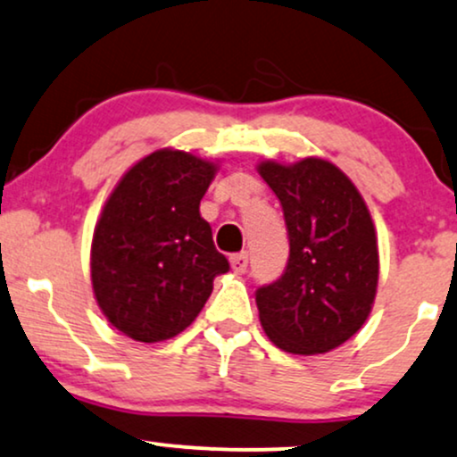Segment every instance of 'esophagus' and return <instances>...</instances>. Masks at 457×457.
I'll use <instances>...</instances> for the list:
<instances>
[{
	"label": "esophagus",
	"mask_w": 457,
	"mask_h": 457,
	"mask_svg": "<svg viewBox=\"0 0 457 457\" xmlns=\"http://www.w3.org/2000/svg\"><path fill=\"white\" fill-rule=\"evenodd\" d=\"M229 263H232V270L236 274L246 272V268H249V253H246V251L236 253V255L229 257Z\"/></svg>",
	"instance_id": "obj_1"
}]
</instances>
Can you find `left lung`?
Returning <instances> with one entry per match:
<instances>
[{
    "label": "left lung",
    "mask_w": 457,
    "mask_h": 457,
    "mask_svg": "<svg viewBox=\"0 0 457 457\" xmlns=\"http://www.w3.org/2000/svg\"><path fill=\"white\" fill-rule=\"evenodd\" d=\"M283 206L289 260L281 278L255 291L262 328L278 349L315 355L364 326L378 283L375 225L360 191L334 163H260Z\"/></svg>",
    "instance_id": "left-lung-1"
}]
</instances>
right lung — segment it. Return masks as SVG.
Returning a JSON list of instances; mask_svg holds the SVG:
<instances>
[{
	"mask_svg": "<svg viewBox=\"0 0 457 457\" xmlns=\"http://www.w3.org/2000/svg\"><path fill=\"white\" fill-rule=\"evenodd\" d=\"M217 166L185 151L151 153L104 206L91 245L97 304L125 337L157 343L180 334L204 309L229 263L200 217Z\"/></svg>",
	"mask_w": 457,
	"mask_h": 457,
	"instance_id": "1",
	"label": "right lung"
}]
</instances>
